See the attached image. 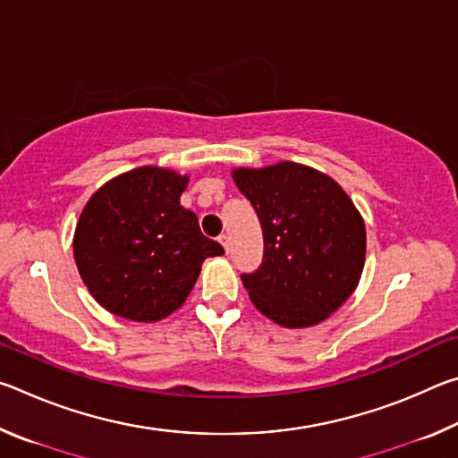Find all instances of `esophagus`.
<instances>
[{"label": "esophagus", "mask_w": 458, "mask_h": 458, "mask_svg": "<svg viewBox=\"0 0 458 458\" xmlns=\"http://www.w3.org/2000/svg\"><path fill=\"white\" fill-rule=\"evenodd\" d=\"M218 240H220V244L224 246V250L228 252V248H230V238H228V234H220Z\"/></svg>", "instance_id": "1"}]
</instances>
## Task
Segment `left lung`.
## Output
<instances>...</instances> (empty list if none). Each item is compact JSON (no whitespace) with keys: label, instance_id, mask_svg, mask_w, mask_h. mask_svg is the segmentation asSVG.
<instances>
[{"label":"left lung","instance_id":"obj_1","mask_svg":"<svg viewBox=\"0 0 458 458\" xmlns=\"http://www.w3.org/2000/svg\"><path fill=\"white\" fill-rule=\"evenodd\" d=\"M232 177L265 238L260 268L242 275L254 307L289 329L325 321L352 297L366 262V224L352 198L294 161L238 167Z\"/></svg>","mask_w":458,"mask_h":458}]
</instances>
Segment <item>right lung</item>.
Segmentation results:
<instances>
[{
  "mask_svg": "<svg viewBox=\"0 0 458 458\" xmlns=\"http://www.w3.org/2000/svg\"><path fill=\"white\" fill-rule=\"evenodd\" d=\"M188 182L174 169L143 165L113 177L87 201L74 260L108 313L139 323L165 319L185 303L201 262L224 254L180 204Z\"/></svg>",
  "mask_w": 458,
  "mask_h": 458,
  "instance_id": "1",
  "label": "right lung"
}]
</instances>
